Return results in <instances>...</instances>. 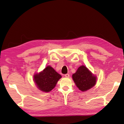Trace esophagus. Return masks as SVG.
<instances>
[{
    "mask_svg": "<svg viewBox=\"0 0 124 124\" xmlns=\"http://www.w3.org/2000/svg\"><path fill=\"white\" fill-rule=\"evenodd\" d=\"M64 76H65V77H66V78H69L70 77V75L67 74L64 75Z\"/></svg>",
    "mask_w": 124,
    "mask_h": 124,
    "instance_id": "34e87169",
    "label": "esophagus"
}]
</instances>
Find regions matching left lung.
Wrapping results in <instances>:
<instances>
[{
  "label": "left lung",
  "instance_id": "8db88e82",
  "mask_svg": "<svg viewBox=\"0 0 124 124\" xmlns=\"http://www.w3.org/2000/svg\"><path fill=\"white\" fill-rule=\"evenodd\" d=\"M72 78L79 90L85 92L93 87L97 83V77L85 65L80 66Z\"/></svg>",
  "mask_w": 124,
  "mask_h": 124
}]
</instances>
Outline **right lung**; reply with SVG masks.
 I'll return each mask as SVG.
<instances>
[{"label":"right lung","mask_w":124,"mask_h":124,"mask_svg":"<svg viewBox=\"0 0 124 124\" xmlns=\"http://www.w3.org/2000/svg\"><path fill=\"white\" fill-rule=\"evenodd\" d=\"M62 76L50 65L33 76V81L37 88L43 92L48 93L55 88Z\"/></svg>","instance_id":"obj_1"}]
</instances>
